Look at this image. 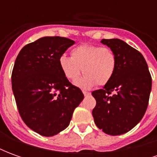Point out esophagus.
Masks as SVG:
<instances>
[{
    "label": "esophagus",
    "instance_id": "esophagus-1",
    "mask_svg": "<svg viewBox=\"0 0 157 157\" xmlns=\"http://www.w3.org/2000/svg\"><path fill=\"white\" fill-rule=\"evenodd\" d=\"M83 94H84V96H88V95H90V94H91V93H90V92H86V91H83Z\"/></svg>",
    "mask_w": 157,
    "mask_h": 157
}]
</instances>
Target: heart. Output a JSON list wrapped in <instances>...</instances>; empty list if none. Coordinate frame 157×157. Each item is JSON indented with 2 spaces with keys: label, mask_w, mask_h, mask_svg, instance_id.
Returning <instances> with one entry per match:
<instances>
[{
  "label": "heart",
  "mask_w": 157,
  "mask_h": 157,
  "mask_svg": "<svg viewBox=\"0 0 157 157\" xmlns=\"http://www.w3.org/2000/svg\"><path fill=\"white\" fill-rule=\"evenodd\" d=\"M71 57L62 55L59 65L66 78L75 82L81 73L84 76L77 80L75 85L82 89H89L96 85L108 84L116 69L115 55L110 48L98 45L82 44L71 52Z\"/></svg>",
  "instance_id": "1"
}]
</instances>
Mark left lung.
<instances>
[{
    "instance_id": "8db88e82",
    "label": "left lung",
    "mask_w": 157,
    "mask_h": 157,
    "mask_svg": "<svg viewBox=\"0 0 157 157\" xmlns=\"http://www.w3.org/2000/svg\"><path fill=\"white\" fill-rule=\"evenodd\" d=\"M115 55L116 69L103 88L92 92L96 125L110 135H123L145 114L151 91V76L143 55L121 39H102Z\"/></svg>"
}]
</instances>
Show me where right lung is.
<instances>
[{
  "instance_id": "obj_1",
  "label": "right lung",
  "mask_w": 157,
  "mask_h": 157,
  "mask_svg": "<svg viewBox=\"0 0 157 157\" xmlns=\"http://www.w3.org/2000/svg\"><path fill=\"white\" fill-rule=\"evenodd\" d=\"M75 42L43 37L21 49L12 74L17 109L27 126L43 136L67 128L84 95L65 77L59 59Z\"/></svg>"
}]
</instances>
